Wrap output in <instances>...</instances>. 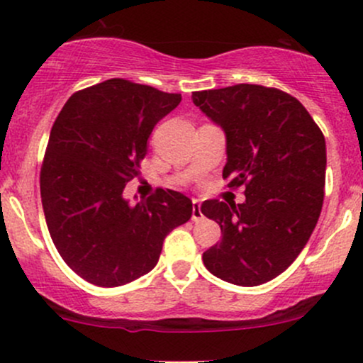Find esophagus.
I'll list each match as a JSON object with an SVG mask.
<instances>
[{
    "label": "esophagus",
    "mask_w": 363,
    "mask_h": 363,
    "mask_svg": "<svg viewBox=\"0 0 363 363\" xmlns=\"http://www.w3.org/2000/svg\"><path fill=\"white\" fill-rule=\"evenodd\" d=\"M193 222H199L203 220V213H201V205H199L198 199H193V216H191Z\"/></svg>",
    "instance_id": "esophagus-1"
}]
</instances>
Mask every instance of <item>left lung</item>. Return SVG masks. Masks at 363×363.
Returning <instances> with one entry per match:
<instances>
[{"instance_id":"left-lung-1","label":"left lung","mask_w":363,"mask_h":363,"mask_svg":"<svg viewBox=\"0 0 363 363\" xmlns=\"http://www.w3.org/2000/svg\"><path fill=\"white\" fill-rule=\"evenodd\" d=\"M193 102L227 136V186H245L240 205L220 199L201 205V213L222 228V240L203 252V262L228 283L261 285L289 268L318 223L324 135L297 99L269 86L193 91Z\"/></svg>"}]
</instances>
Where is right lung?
Segmentation results:
<instances>
[{"label": "right lung", "instance_id": "1", "mask_svg": "<svg viewBox=\"0 0 363 363\" xmlns=\"http://www.w3.org/2000/svg\"><path fill=\"white\" fill-rule=\"evenodd\" d=\"M181 94L123 78L74 91L54 121L40 167L49 234L66 264L97 286H121L157 264L164 239L193 215L170 189L131 205L124 187L140 176L147 141Z\"/></svg>", "mask_w": 363, "mask_h": 363}]
</instances>
